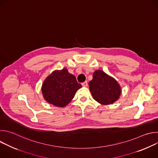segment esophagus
<instances>
[{
	"label": "esophagus",
	"mask_w": 158,
	"mask_h": 158,
	"mask_svg": "<svg viewBox=\"0 0 158 158\" xmlns=\"http://www.w3.org/2000/svg\"><path fill=\"white\" fill-rule=\"evenodd\" d=\"M82 85L84 86V87H87L88 85V84H87V81H85L84 82L82 83Z\"/></svg>",
	"instance_id": "esophagus-1"
}]
</instances>
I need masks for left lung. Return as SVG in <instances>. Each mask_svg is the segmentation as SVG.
I'll return each mask as SVG.
<instances>
[{"label": "left lung", "instance_id": "obj_1", "mask_svg": "<svg viewBox=\"0 0 158 158\" xmlns=\"http://www.w3.org/2000/svg\"><path fill=\"white\" fill-rule=\"evenodd\" d=\"M93 79L89 82L93 98L102 105H108L116 101L121 93L119 84L113 77L103 71L97 70L93 74Z\"/></svg>", "mask_w": 158, "mask_h": 158}]
</instances>
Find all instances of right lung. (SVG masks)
<instances>
[{
  "mask_svg": "<svg viewBox=\"0 0 158 158\" xmlns=\"http://www.w3.org/2000/svg\"><path fill=\"white\" fill-rule=\"evenodd\" d=\"M81 87L76 77L64 68L52 73L44 81L41 89L43 97L47 102L63 107L71 101Z\"/></svg>",
  "mask_w": 158,
  "mask_h": 158,
  "instance_id": "add662e5",
  "label": "right lung"
}]
</instances>
